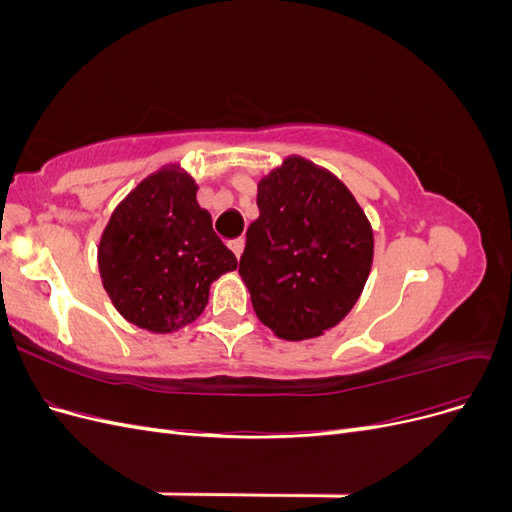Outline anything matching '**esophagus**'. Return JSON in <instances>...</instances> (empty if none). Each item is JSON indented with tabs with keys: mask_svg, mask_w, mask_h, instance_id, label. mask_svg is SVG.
<instances>
[{
	"mask_svg": "<svg viewBox=\"0 0 512 512\" xmlns=\"http://www.w3.org/2000/svg\"><path fill=\"white\" fill-rule=\"evenodd\" d=\"M243 247H245V241H243V239H237V241H232V243H230V250H232V252H235L237 260H241V254H243Z\"/></svg>",
	"mask_w": 512,
	"mask_h": 512,
	"instance_id": "1",
	"label": "esophagus"
}]
</instances>
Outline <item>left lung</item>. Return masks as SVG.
<instances>
[{
  "label": "left lung",
  "mask_w": 512,
  "mask_h": 512,
  "mask_svg": "<svg viewBox=\"0 0 512 512\" xmlns=\"http://www.w3.org/2000/svg\"><path fill=\"white\" fill-rule=\"evenodd\" d=\"M239 275L258 320L299 342L342 322L374 260V232L346 185L299 156L258 183Z\"/></svg>",
  "instance_id": "obj_1"
}]
</instances>
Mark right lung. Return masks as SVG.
<instances>
[{
  "instance_id": "1",
  "label": "right lung",
  "mask_w": 512,
  "mask_h": 512,
  "mask_svg": "<svg viewBox=\"0 0 512 512\" xmlns=\"http://www.w3.org/2000/svg\"><path fill=\"white\" fill-rule=\"evenodd\" d=\"M196 192L188 173L162 168L121 200L102 232L104 290L138 329L173 333L194 322L209 303V286L239 265Z\"/></svg>"
}]
</instances>
